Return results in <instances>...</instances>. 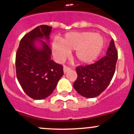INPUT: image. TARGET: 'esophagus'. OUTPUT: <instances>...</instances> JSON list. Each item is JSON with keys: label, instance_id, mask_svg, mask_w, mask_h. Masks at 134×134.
<instances>
[{"label": "esophagus", "instance_id": "34e87169", "mask_svg": "<svg viewBox=\"0 0 134 134\" xmlns=\"http://www.w3.org/2000/svg\"><path fill=\"white\" fill-rule=\"evenodd\" d=\"M70 70V68H69L68 67H67V66L64 65L63 66V72L64 73H66V72H67V71H69Z\"/></svg>", "mask_w": 134, "mask_h": 134}]
</instances>
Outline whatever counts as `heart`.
Instances as JSON below:
<instances>
[{
    "label": "heart",
    "instance_id": "heart-1",
    "mask_svg": "<svg viewBox=\"0 0 134 134\" xmlns=\"http://www.w3.org/2000/svg\"><path fill=\"white\" fill-rule=\"evenodd\" d=\"M103 37L93 32H71L61 38L59 43L52 45L53 55L58 62H63L75 51V58L78 62L84 64L93 63L97 59L104 48Z\"/></svg>",
    "mask_w": 134,
    "mask_h": 134
}]
</instances>
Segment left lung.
<instances>
[{"label":"left lung","mask_w":134,"mask_h":134,"mask_svg":"<svg viewBox=\"0 0 134 134\" xmlns=\"http://www.w3.org/2000/svg\"><path fill=\"white\" fill-rule=\"evenodd\" d=\"M117 59V50L112 39L106 55L93 64L76 67L77 79L73 84L75 90L87 98L101 94L113 77Z\"/></svg>","instance_id":"left-lung-1"}]
</instances>
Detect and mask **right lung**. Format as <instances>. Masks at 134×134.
I'll list each match as a JSON object with an SVG mask.
<instances>
[{"instance_id":"right-lung-1","label":"right lung","mask_w":134,"mask_h":134,"mask_svg":"<svg viewBox=\"0 0 134 134\" xmlns=\"http://www.w3.org/2000/svg\"><path fill=\"white\" fill-rule=\"evenodd\" d=\"M52 28L43 25L30 31L21 40L16 53L18 82L26 94L34 99L48 97L63 75V66L51 59L48 44Z\"/></svg>"}]
</instances>
